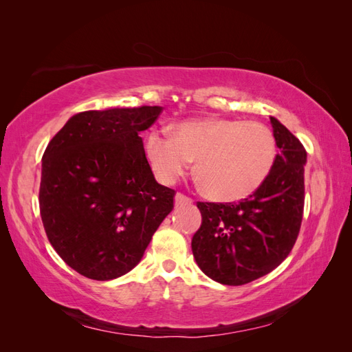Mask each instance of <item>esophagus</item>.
Returning a JSON list of instances; mask_svg holds the SVG:
<instances>
[{
    "label": "esophagus",
    "instance_id": "1",
    "mask_svg": "<svg viewBox=\"0 0 352 352\" xmlns=\"http://www.w3.org/2000/svg\"><path fill=\"white\" fill-rule=\"evenodd\" d=\"M175 204L176 207H184V206H190L192 204V198H189L184 194H176V198H175Z\"/></svg>",
    "mask_w": 352,
    "mask_h": 352
}]
</instances>
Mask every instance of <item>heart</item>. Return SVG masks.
Masks as SVG:
<instances>
[{
  "label": "heart",
  "mask_w": 352,
  "mask_h": 352,
  "mask_svg": "<svg viewBox=\"0 0 352 352\" xmlns=\"http://www.w3.org/2000/svg\"><path fill=\"white\" fill-rule=\"evenodd\" d=\"M145 151L163 184L177 182L197 160L206 192L219 201H238L254 194L270 175L276 141L260 122L204 117L179 123L173 135L151 131Z\"/></svg>",
  "instance_id": "b5f03b06"
}]
</instances>
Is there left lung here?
<instances>
[{
	"label": "left lung",
	"instance_id": "left-lung-1",
	"mask_svg": "<svg viewBox=\"0 0 352 352\" xmlns=\"http://www.w3.org/2000/svg\"><path fill=\"white\" fill-rule=\"evenodd\" d=\"M270 123L280 153L264 184L239 202H197L202 223L192 238L194 257L223 285H245L274 270L301 229L305 148L274 117Z\"/></svg>",
	"mask_w": 352,
	"mask_h": 352
}]
</instances>
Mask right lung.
I'll list each match as a JSON object with an SVG mask.
<instances>
[{
    "instance_id": "right-lung-1",
    "label": "right lung",
    "mask_w": 352,
    "mask_h": 352,
    "mask_svg": "<svg viewBox=\"0 0 352 352\" xmlns=\"http://www.w3.org/2000/svg\"><path fill=\"white\" fill-rule=\"evenodd\" d=\"M162 111L144 105L79 113L42 155L45 233L85 278L111 280L131 272L173 210L175 189L157 184L140 136Z\"/></svg>"
}]
</instances>
